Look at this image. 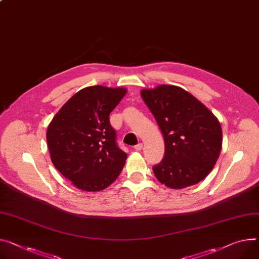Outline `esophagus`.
Returning <instances> with one entry per match:
<instances>
[{"label": "esophagus", "instance_id": "1", "mask_svg": "<svg viewBox=\"0 0 259 259\" xmlns=\"http://www.w3.org/2000/svg\"><path fill=\"white\" fill-rule=\"evenodd\" d=\"M134 148H135V150H137V151H140V150H142V148H143V144H142V143H139V144H137Z\"/></svg>", "mask_w": 259, "mask_h": 259}]
</instances>
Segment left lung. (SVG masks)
Instances as JSON below:
<instances>
[{"label":"left lung","instance_id":"8db88e82","mask_svg":"<svg viewBox=\"0 0 259 259\" xmlns=\"http://www.w3.org/2000/svg\"><path fill=\"white\" fill-rule=\"evenodd\" d=\"M141 95L164 136V157L152 167L157 181L184 189L204 180L222 148L218 119L181 87L161 85L143 89Z\"/></svg>","mask_w":259,"mask_h":259}]
</instances>
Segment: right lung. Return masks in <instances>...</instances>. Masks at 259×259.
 Listing matches in <instances>:
<instances>
[{
  "mask_svg": "<svg viewBox=\"0 0 259 259\" xmlns=\"http://www.w3.org/2000/svg\"><path fill=\"white\" fill-rule=\"evenodd\" d=\"M125 93L124 88H84L59 110L48 127L54 166L79 190L102 191L123 169L127 154L119 148L109 117Z\"/></svg>",
  "mask_w": 259,
  "mask_h": 259,
  "instance_id": "1",
  "label": "right lung"
}]
</instances>
